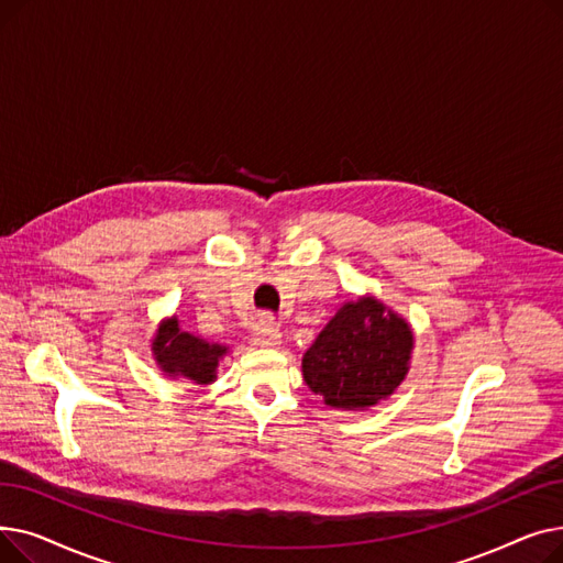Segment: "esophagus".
I'll use <instances>...</instances> for the list:
<instances>
[{
  "instance_id": "obj_1",
  "label": "esophagus",
  "mask_w": 563,
  "mask_h": 563,
  "mask_svg": "<svg viewBox=\"0 0 563 563\" xmlns=\"http://www.w3.org/2000/svg\"><path fill=\"white\" fill-rule=\"evenodd\" d=\"M280 333L276 329H272L269 319H264L262 327L257 329V333L253 335V344L260 346V349H276L280 344Z\"/></svg>"
}]
</instances>
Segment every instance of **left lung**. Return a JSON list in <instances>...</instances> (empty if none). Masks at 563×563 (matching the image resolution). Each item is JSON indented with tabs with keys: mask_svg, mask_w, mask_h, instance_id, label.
<instances>
[{
	"mask_svg": "<svg viewBox=\"0 0 563 563\" xmlns=\"http://www.w3.org/2000/svg\"><path fill=\"white\" fill-rule=\"evenodd\" d=\"M412 346L410 323L363 294L344 301L303 353V380L329 408L369 410L401 386Z\"/></svg>",
	"mask_w": 563,
	"mask_h": 563,
	"instance_id": "obj_1",
	"label": "left lung"
}]
</instances>
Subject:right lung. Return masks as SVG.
Listing matches in <instances>:
<instances>
[{
  "instance_id": "add662e5",
  "label": "right lung",
  "mask_w": 563,
  "mask_h": 563,
  "mask_svg": "<svg viewBox=\"0 0 563 563\" xmlns=\"http://www.w3.org/2000/svg\"><path fill=\"white\" fill-rule=\"evenodd\" d=\"M153 361L157 369L177 380H189L196 386H210L217 380L219 367L230 353L228 344L210 342L183 329L177 314L164 317L151 340Z\"/></svg>"
}]
</instances>
